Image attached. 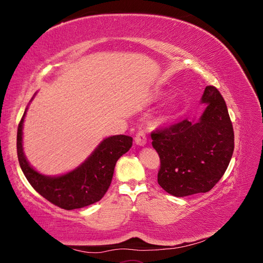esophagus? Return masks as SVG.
Masks as SVG:
<instances>
[{"mask_svg": "<svg viewBox=\"0 0 263 263\" xmlns=\"http://www.w3.org/2000/svg\"><path fill=\"white\" fill-rule=\"evenodd\" d=\"M135 142H136V145L141 146V147L147 144V137H146L145 132H139L136 135V137H135Z\"/></svg>", "mask_w": 263, "mask_h": 263, "instance_id": "obj_1", "label": "esophagus"}]
</instances>
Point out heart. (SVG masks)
<instances>
[{
  "label": "heart",
  "mask_w": 263,
  "mask_h": 263,
  "mask_svg": "<svg viewBox=\"0 0 263 263\" xmlns=\"http://www.w3.org/2000/svg\"><path fill=\"white\" fill-rule=\"evenodd\" d=\"M154 98H155V99H161V98H162V94L158 93V94H156V95H155ZM173 110H174V109H170L169 112H168V114H169V115H170V114H172V113H173Z\"/></svg>",
  "instance_id": "obj_1"
}]
</instances>
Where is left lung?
Wrapping results in <instances>:
<instances>
[{
	"mask_svg": "<svg viewBox=\"0 0 263 263\" xmlns=\"http://www.w3.org/2000/svg\"><path fill=\"white\" fill-rule=\"evenodd\" d=\"M202 115L151 134L160 157L158 183L183 197L206 193L224 176L234 153V129L226 103L216 87H205Z\"/></svg>",
	"mask_w": 263,
	"mask_h": 263,
	"instance_id": "left-lung-1",
	"label": "left lung"
}]
</instances>
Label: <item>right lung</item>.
<instances>
[{
	"mask_svg": "<svg viewBox=\"0 0 263 263\" xmlns=\"http://www.w3.org/2000/svg\"><path fill=\"white\" fill-rule=\"evenodd\" d=\"M27 109L28 106L17 128V157L21 169L30 185L46 200L63 210L82 209L99 202L110 185L117 160L130 149L133 138L126 135L106 137L73 170L59 176H47L37 171L24 153L23 128Z\"/></svg>",
	"mask_w": 263,
	"mask_h": 263,
	"instance_id": "right-lung-1",
	"label": "right lung"
}]
</instances>
